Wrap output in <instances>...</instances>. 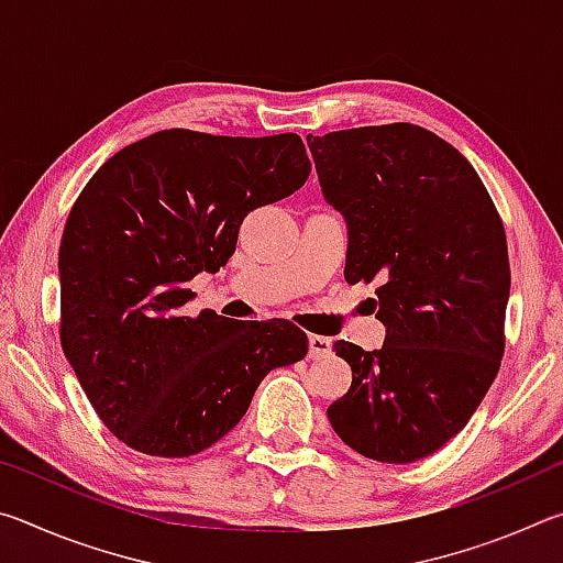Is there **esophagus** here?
<instances>
[{
  "mask_svg": "<svg viewBox=\"0 0 563 563\" xmlns=\"http://www.w3.org/2000/svg\"><path fill=\"white\" fill-rule=\"evenodd\" d=\"M308 345H310V357H312V360H320V357L330 355V340H328V338L310 335Z\"/></svg>",
  "mask_w": 563,
  "mask_h": 563,
  "instance_id": "esophagus-1",
  "label": "esophagus"
}]
</instances>
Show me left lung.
<instances>
[{
    "label": "left lung",
    "mask_w": 563,
    "mask_h": 563,
    "mask_svg": "<svg viewBox=\"0 0 563 563\" xmlns=\"http://www.w3.org/2000/svg\"><path fill=\"white\" fill-rule=\"evenodd\" d=\"M325 201L347 223V283L377 280L385 345L338 340L352 385L328 407L362 456L407 464L464 430L504 355L509 253L470 161L437 133L387 123L308 136Z\"/></svg>",
    "instance_id": "1"
}]
</instances>
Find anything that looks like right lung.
I'll return each mask as SVG.
<instances>
[{
	"mask_svg": "<svg viewBox=\"0 0 563 563\" xmlns=\"http://www.w3.org/2000/svg\"><path fill=\"white\" fill-rule=\"evenodd\" d=\"M310 176L298 133L241 139L156 131L113 154L76 198L59 247L62 347L109 432L151 456L208 450L261 379L308 355L285 320L203 310L188 283L235 253L253 208Z\"/></svg>",
	"mask_w": 563,
	"mask_h": 563,
	"instance_id": "add662e5",
	"label": "right lung"
}]
</instances>
